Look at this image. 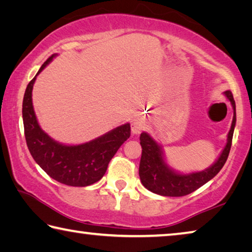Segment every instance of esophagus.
Masks as SVG:
<instances>
[{
    "label": "esophagus",
    "instance_id": "34e87169",
    "mask_svg": "<svg viewBox=\"0 0 252 252\" xmlns=\"http://www.w3.org/2000/svg\"><path fill=\"white\" fill-rule=\"evenodd\" d=\"M144 126H146V122H144L143 119L138 118L134 122L133 127H132V131H133L134 133H139V132H141L144 129Z\"/></svg>",
    "mask_w": 252,
    "mask_h": 252
}]
</instances>
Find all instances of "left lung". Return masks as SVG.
Wrapping results in <instances>:
<instances>
[{
  "instance_id": "1",
  "label": "left lung",
  "mask_w": 252,
  "mask_h": 252,
  "mask_svg": "<svg viewBox=\"0 0 252 252\" xmlns=\"http://www.w3.org/2000/svg\"><path fill=\"white\" fill-rule=\"evenodd\" d=\"M225 96L233 108L231 129L228 133V142L225 144L219 159L210 168L201 172L190 174H179L170 169L164 162L163 155L159 144L150 135L143 132L140 135V144L142 147V156L140 160L139 176L142 185L151 192L165 197H182L193 192L204 183L216 177L228 159L231 149L234 126H236V103L231 91H225Z\"/></svg>"
}]
</instances>
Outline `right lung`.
Listing matches in <instances>:
<instances>
[{
  "instance_id": "right-lung-1",
  "label": "right lung",
  "mask_w": 252,
  "mask_h": 252,
  "mask_svg": "<svg viewBox=\"0 0 252 252\" xmlns=\"http://www.w3.org/2000/svg\"><path fill=\"white\" fill-rule=\"evenodd\" d=\"M55 55L46 60L39 72ZM36 75L30 81L24 93L22 116L24 135L33 159L49 176L63 185L87 187L104 176L109 162L130 136V125H123L90 142L64 146L45 133L37 123L32 104V90Z\"/></svg>"
}]
</instances>
